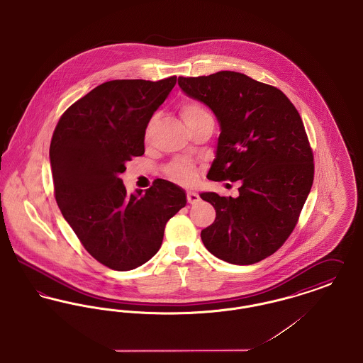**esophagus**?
<instances>
[{"instance_id": "esophagus-1", "label": "esophagus", "mask_w": 363, "mask_h": 363, "mask_svg": "<svg viewBox=\"0 0 363 363\" xmlns=\"http://www.w3.org/2000/svg\"><path fill=\"white\" fill-rule=\"evenodd\" d=\"M186 199H188V201H189L191 204H194V203H197V201L200 200V196L196 192L188 191V193H186Z\"/></svg>"}]
</instances>
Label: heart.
Instances as JSON below:
<instances>
[{"mask_svg":"<svg viewBox=\"0 0 363 363\" xmlns=\"http://www.w3.org/2000/svg\"><path fill=\"white\" fill-rule=\"evenodd\" d=\"M181 115H182V119L185 121L186 126H192L194 123L206 119V118H210L211 115L208 113V111L206 109V107L197 101H185L182 106H181ZM155 125V118L150 119L148 126L145 128V137L148 138L150 137V131L152 128ZM167 174L170 177L172 181L175 182H181V184H188L194 179L196 177V171L191 163L185 162V160H177V162H172L169 169H167Z\"/></svg>","mask_w":363,"mask_h":363,"instance_id":"heart-1","label":"heart"}]
</instances>
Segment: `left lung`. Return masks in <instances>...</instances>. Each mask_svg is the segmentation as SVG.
<instances>
[{
	"instance_id": "8db88e82",
	"label": "left lung",
	"mask_w": 363,
	"mask_h": 363,
	"mask_svg": "<svg viewBox=\"0 0 363 363\" xmlns=\"http://www.w3.org/2000/svg\"><path fill=\"white\" fill-rule=\"evenodd\" d=\"M182 91L206 104L220 134L208 171L213 181H240L237 197L203 192L215 208L201 240L213 256L254 264L292 233L314 181V157L298 109L274 86L235 71L178 78Z\"/></svg>"
}]
</instances>
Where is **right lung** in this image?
Returning a JSON list of instances; mask_svg holds the SVG:
<instances>
[{
    "label": "right lung",
    "mask_w": 363,
    "mask_h": 363,
    "mask_svg": "<svg viewBox=\"0 0 363 363\" xmlns=\"http://www.w3.org/2000/svg\"><path fill=\"white\" fill-rule=\"evenodd\" d=\"M177 77L116 79L74 103L55 128L49 159L57 206L86 251L112 270H133L159 251L167 220L186 206L182 188L156 179L128 194L121 175L143 156L145 128Z\"/></svg>",
    "instance_id": "add662e5"
}]
</instances>
